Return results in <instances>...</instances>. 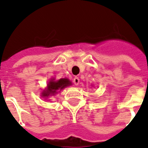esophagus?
Here are the masks:
<instances>
[{"label":"esophagus","mask_w":148,"mask_h":148,"mask_svg":"<svg viewBox=\"0 0 148 148\" xmlns=\"http://www.w3.org/2000/svg\"><path fill=\"white\" fill-rule=\"evenodd\" d=\"M73 82H74V84H75V85H78L79 82H80V79H79L77 77H74V81H73Z\"/></svg>","instance_id":"1"}]
</instances>
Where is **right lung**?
I'll return each mask as SVG.
<instances>
[{"label": "right lung", "instance_id": "1", "mask_svg": "<svg viewBox=\"0 0 148 148\" xmlns=\"http://www.w3.org/2000/svg\"><path fill=\"white\" fill-rule=\"evenodd\" d=\"M71 81L68 79L62 78L58 80L57 81H54V80H51L48 83L47 88L46 90H44L42 94V97H47L50 95H54L57 94L58 90H61L65 87L68 85H71Z\"/></svg>", "mask_w": 148, "mask_h": 148}]
</instances>
